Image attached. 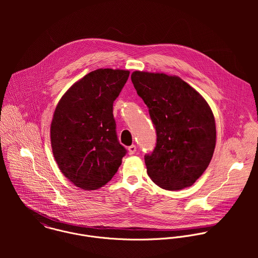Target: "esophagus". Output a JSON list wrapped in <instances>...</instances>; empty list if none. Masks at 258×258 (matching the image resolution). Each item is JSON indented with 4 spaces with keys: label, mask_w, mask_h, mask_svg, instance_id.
<instances>
[{
    "label": "esophagus",
    "mask_w": 258,
    "mask_h": 258,
    "mask_svg": "<svg viewBox=\"0 0 258 258\" xmlns=\"http://www.w3.org/2000/svg\"><path fill=\"white\" fill-rule=\"evenodd\" d=\"M128 151H129V154H135L136 153V151H137V147H136V145H131V146H129L128 147Z\"/></svg>",
    "instance_id": "34e87169"
}]
</instances>
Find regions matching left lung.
<instances>
[{
  "mask_svg": "<svg viewBox=\"0 0 258 258\" xmlns=\"http://www.w3.org/2000/svg\"><path fill=\"white\" fill-rule=\"evenodd\" d=\"M131 80L156 129V147L144 156L149 177L165 189L191 185L208 168L216 147L211 107L178 76L134 72Z\"/></svg>",
  "mask_w": 258,
  "mask_h": 258,
  "instance_id": "obj_1",
  "label": "left lung"
}]
</instances>
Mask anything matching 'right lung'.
Returning <instances> with one entry per match:
<instances>
[{
	"label": "right lung",
	"mask_w": 258,
	"mask_h": 258,
	"mask_svg": "<svg viewBox=\"0 0 258 258\" xmlns=\"http://www.w3.org/2000/svg\"><path fill=\"white\" fill-rule=\"evenodd\" d=\"M128 71L100 69L86 74L59 100L50 126L54 159L76 186L96 189L117 173L127 150L119 143L113 103Z\"/></svg>",
	"instance_id": "1"
}]
</instances>
